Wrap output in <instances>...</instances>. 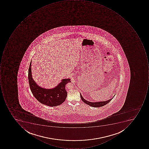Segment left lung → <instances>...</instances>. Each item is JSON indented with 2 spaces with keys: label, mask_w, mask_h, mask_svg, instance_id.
I'll use <instances>...</instances> for the list:
<instances>
[{
  "label": "left lung",
  "mask_w": 149,
  "mask_h": 149,
  "mask_svg": "<svg viewBox=\"0 0 149 149\" xmlns=\"http://www.w3.org/2000/svg\"><path fill=\"white\" fill-rule=\"evenodd\" d=\"M80 96H81V99L83 101V102H85L86 104L87 105H90V106L92 107H101L104 106L105 105H106L107 103H109L111 100L112 98H111V99H109L108 100L106 101L103 102H88V101L84 99L83 97L82 96L81 94L80 93Z\"/></svg>",
  "instance_id": "1"
}]
</instances>
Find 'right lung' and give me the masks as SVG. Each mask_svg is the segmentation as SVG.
<instances>
[{
  "label": "right lung",
  "mask_w": 149,
  "mask_h": 149,
  "mask_svg": "<svg viewBox=\"0 0 149 149\" xmlns=\"http://www.w3.org/2000/svg\"><path fill=\"white\" fill-rule=\"evenodd\" d=\"M28 79L32 93L40 103L48 106L55 107L61 105L65 101L67 96L65 86L68 83L71 82L69 78L63 79L57 86L52 89H46L41 87L37 85L33 79L31 61L29 68Z\"/></svg>",
  "instance_id": "obj_1"
}]
</instances>
